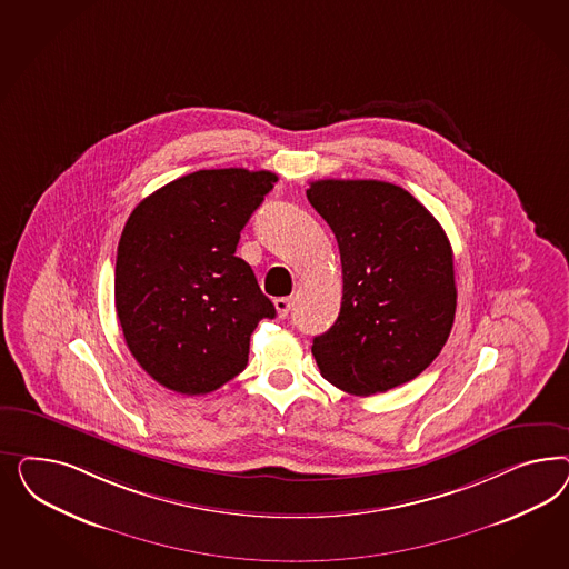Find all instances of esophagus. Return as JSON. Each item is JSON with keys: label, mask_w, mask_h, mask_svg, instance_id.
<instances>
[{"label": "esophagus", "mask_w": 569, "mask_h": 569, "mask_svg": "<svg viewBox=\"0 0 569 569\" xmlns=\"http://www.w3.org/2000/svg\"><path fill=\"white\" fill-rule=\"evenodd\" d=\"M276 310L281 319H286L290 315V310H292V298H277Z\"/></svg>", "instance_id": "1"}]
</instances>
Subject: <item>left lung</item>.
Instances as JSON below:
<instances>
[{
	"mask_svg": "<svg viewBox=\"0 0 569 569\" xmlns=\"http://www.w3.org/2000/svg\"><path fill=\"white\" fill-rule=\"evenodd\" d=\"M342 260V307L312 340L321 376L369 397L417 378L447 345L457 288L445 229L398 186L321 179L307 190Z\"/></svg>",
	"mask_w": 569,
	"mask_h": 569,
	"instance_id": "left-lung-1",
	"label": "left lung"
}]
</instances>
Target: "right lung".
<instances>
[{"mask_svg": "<svg viewBox=\"0 0 569 569\" xmlns=\"http://www.w3.org/2000/svg\"><path fill=\"white\" fill-rule=\"evenodd\" d=\"M276 172L210 169L179 177L139 202L122 229L114 305L141 369L196 397L248 365L250 336L273 319L240 231L273 190Z\"/></svg>", "mask_w": 569, "mask_h": 569, "instance_id": "add662e5", "label": "right lung"}]
</instances>
